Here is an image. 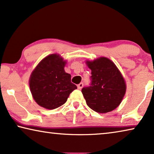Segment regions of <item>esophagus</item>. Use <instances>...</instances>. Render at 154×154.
<instances>
[{
  "label": "esophagus",
  "instance_id": "obj_1",
  "mask_svg": "<svg viewBox=\"0 0 154 154\" xmlns=\"http://www.w3.org/2000/svg\"><path fill=\"white\" fill-rule=\"evenodd\" d=\"M83 86H84V84H83V83H80L79 84L77 85V88L79 90H81Z\"/></svg>",
  "mask_w": 154,
  "mask_h": 154
}]
</instances>
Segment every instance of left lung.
Segmentation results:
<instances>
[{
    "label": "left lung",
    "instance_id": "obj_1",
    "mask_svg": "<svg viewBox=\"0 0 154 154\" xmlns=\"http://www.w3.org/2000/svg\"><path fill=\"white\" fill-rule=\"evenodd\" d=\"M91 70V84L82 92L90 108L99 113L114 110L121 103L126 84L118 68L108 58L101 57L86 61Z\"/></svg>",
    "mask_w": 154,
    "mask_h": 154
}]
</instances>
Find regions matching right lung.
<instances>
[{
	"label": "right lung",
	"mask_w": 154,
	"mask_h": 154,
	"mask_svg": "<svg viewBox=\"0 0 154 154\" xmlns=\"http://www.w3.org/2000/svg\"><path fill=\"white\" fill-rule=\"evenodd\" d=\"M66 62L60 55L51 54L41 61L31 72L29 87L33 98L39 106L48 109L58 108L67 101L76 85L66 72Z\"/></svg>",
	"instance_id": "right-lung-1"
}]
</instances>
